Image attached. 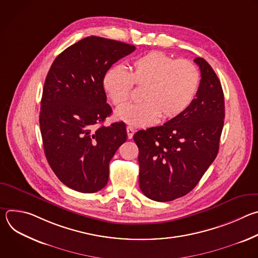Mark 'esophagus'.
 Wrapping results in <instances>:
<instances>
[{
    "label": "esophagus",
    "instance_id": "1",
    "mask_svg": "<svg viewBox=\"0 0 258 258\" xmlns=\"http://www.w3.org/2000/svg\"><path fill=\"white\" fill-rule=\"evenodd\" d=\"M126 133H127V138L128 139H132L134 134H135V128L132 127V126H127L126 127Z\"/></svg>",
    "mask_w": 258,
    "mask_h": 258
}]
</instances>
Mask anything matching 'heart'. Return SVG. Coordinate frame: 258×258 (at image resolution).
Masks as SVG:
<instances>
[{
    "label": "heart",
    "instance_id": "b5f03b06",
    "mask_svg": "<svg viewBox=\"0 0 258 258\" xmlns=\"http://www.w3.org/2000/svg\"><path fill=\"white\" fill-rule=\"evenodd\" d=\"M130 71L121 66L110 68L103 87L115 106L131 97L134 85L144 88L143 102L126 104L115 111L116 119L133 126H146L159 117L171 119L181 114L194 100L200 72L189 60H178L161 52H151L136 59Z\"/></svg>",
    "mask_w": 258,
    "mask_h": 258
}]
</instances>
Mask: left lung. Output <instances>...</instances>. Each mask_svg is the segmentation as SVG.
Instances as JSON below:
<instances>
[{
  "label": "left lung",
  "mask_w": 258,
  "mask_h": 258,
  "mask_svg": "<svg viewBox=\"0 0 258 258\" xmlns=\"http://www.w3.org/2000/svg\"><path fill=\"white\" fill-rule=\"evenodd\" d=\"M194 61L201 81L190 106L163 125L134 136L139 148L140 189L154 201H172L191 192L218 152L225 119L223 88L203 58Z\"/></svg>",
  "instance_id": "1"
}]
</instances>
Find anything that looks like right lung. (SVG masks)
<instances>
[{
	"label": "right lung",
	"mask_w": 258,
	"mask_h": 258,
	"mask_svg": "<svg viewBox=\"0 0 258 258\" xmlns=\"http://www.w3.org/2000/svg\"><path fill=\"white\" fill-rule=\"evenodd\" d=\"M135 50L122 42L88 36L58 55L48 72L40 112L44 151L57 177L72 190L95 193L107 185L109 162L127 135L122 121L103 125L112 112L103 80L110 67Z\"/></svg>",
	"instance_id": "add662e5"
}]
</instances>
